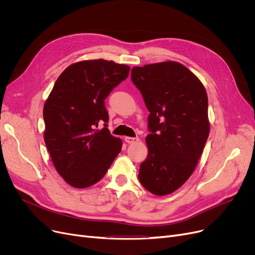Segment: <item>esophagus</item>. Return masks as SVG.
<instances>
[{
    "instance_id": "34e87169",
    "label": "esophagus",
    "mask_w": 255,
    "mask_h": 255,
    "mask_svg": "<svg viewBox=\"0 0 255 255\" xmlns=\"http://www.w3.org/2000/svg\"><path fill=\"white\" fill-rule=\"evenodd\" d=\"M138 140H139L138 137H130V136L125 137V141L127 143H134V142H137Z\"/></svg>"
}]
</instances>
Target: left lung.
<instances>
[{
  "label": "left lung",
  "instance_id": "obj_1",
  "mask_svg": "<svg viewBox=\"0 0 255 255\" xmlns=\"http://www.w3.org/2000/svg\"><path fill=\"white\" fill-rule=\"evenodd\" d=\"M131 79L150 112L149 153L138 179L151 193L167 195L190 178L204 151L210 132L207 92L175 61L133 67Z\"/></svg>",
  "mask_w": 255,
  "mask_h": 255
}]
</instances>
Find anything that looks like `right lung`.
<instances>
[{"label": "right lung", "instance_id": "1", "mask_svg": "<svg viewBox=\"0 0 255 255\" xmlns=\"http://www.w3.org/2000/svg\"><path fill=\"white\" fill-rule=\"evenodd\" d=\"M129 71L127 65L103 59L71 64L44 103L46 148L59 175L74 188L100 181L122 149V140L107 128L104 99Z\"/></svg>", "mask_w": 255, "mask_h": 255}]
</instances>
